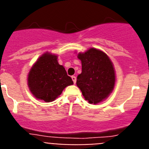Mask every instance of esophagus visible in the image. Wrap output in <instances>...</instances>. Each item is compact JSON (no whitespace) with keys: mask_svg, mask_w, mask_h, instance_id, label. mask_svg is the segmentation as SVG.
<instances>
[{"mask_svg":"<svg viewBox=\"0 0 149 149\" xmlns=\"http://www.w3.org/2000/svg\"><path fill=\"white\" fill-rule=\"evenodd\" d=\"M72 81H73L74 84H75V83H76V81H77V78H76V77H75V76H72Z\"/></svg>","mask_w":149,"mask_h":149,"instance_id":"34e87169","label":"esophagus"}]
</instances>
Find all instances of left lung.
<instances>
[{
    "mask_svg": "<svg viewBox=\"0 0 149 149\" xmlns=\"http://www.w3.org/2000/svg\"><path fill=\"white\" fill-rule=\"evenodd\" d=\"M77 57L82 63V72L77 77V86L89 104L106 99L113 90L116 76L109 56L98 49L91 48Z\"/></svg>",
    "mask_w": 149,
    "mask_h": 149,
    "instance_id": "obj_1",
    "label": "left lung"
}]
</instances>
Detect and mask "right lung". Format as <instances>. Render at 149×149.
Wrapping results in <instances>:
<instances>
[{
	"mask_svg": "<svg viewBox=\"0 0 149 149\" xmlns=\"http://www.w3.org/2000/svg\"><path fill=\"white\" fill-rule=\"evenodd\" d=\"M30 92L37 99L53 101L66 86L73 84L65 68L60 65L57 56L45 53L30 68L27 77Z\"/></svg>",
	"mask_w": 149,
	"mask_h": 149,
	"instance_id": "obj_1",
	"label": "right lung"
}]
</instances>
